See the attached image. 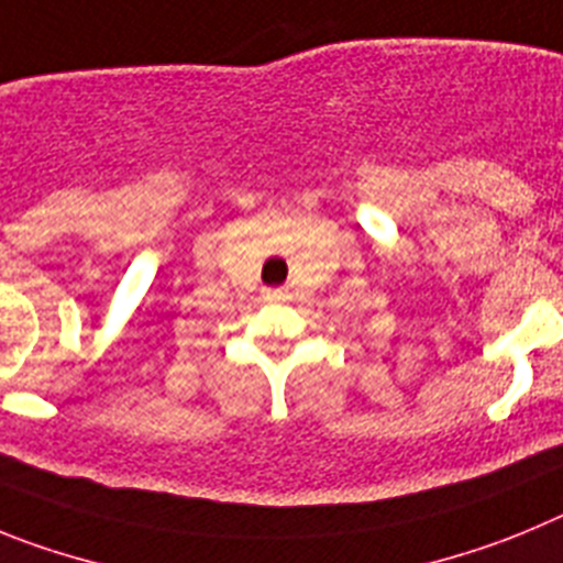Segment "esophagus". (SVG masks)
<instances>
[{
    "label": "esophagus",
    "mask_w": 563,
    "mask_h": 563,
    "mask_svg": "<svg viewBox=\"0 0 563 563\" xmlns=\"http://www.w3.org/2000/svg\"><path fill=\"white\" fill-rule=\"evenodd\" d=\"M262 298L278 305V301H287V298H290V290H285V287H267V290H262Z\"/></svg>",
    "instance_id": "34e87169"
}]
</instances>
